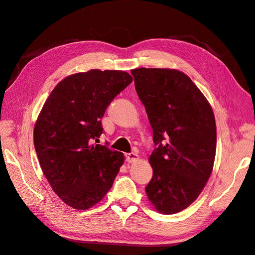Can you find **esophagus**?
Segmentation results:
<instances>
[{
    "mask_svg": "<svg viewBox=\"0 0 255 255\" xmlns=\"http://www.w3.org/2000/svg\"><path fill=\"white\" fill-rule=\"evenodd\" d=\"M138 158H139V156H138L137 153L130 152V153L126 154V159H127V161H128V163H134V161L138 160Z\"/></svg>",
    "mask_w": 255,
    "mask_h": 255,
    "instance_id": "34e87169",
    "label": "esophagus"
}]
</instances>
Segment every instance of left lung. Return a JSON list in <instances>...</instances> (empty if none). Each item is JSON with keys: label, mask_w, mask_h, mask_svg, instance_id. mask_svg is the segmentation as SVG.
Returning <instances> with one entry per match:
<instances>
[{"label": "left lung", "mask_w": 255, "mask_h": 255, "mask_svg": "<svg viewBox=\"0 0 255 255\" xmlns=\"http://www.w3.org/2000/svg\"><path fill=\"white\" fill-rule=\"evenodd\" d=\"M130 73L156 146L149 157L153 176L146 196L159 213H179L201 194L213 171L217 142L213 110L179 70L137 68Z\"/></svg>", "instance_id": "left-lung-1"}]
</instances>
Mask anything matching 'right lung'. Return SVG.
<instances>
[{
	"mask_svg": "<svg viewBox=\"0 0 255 255\" xmlns=\"http://www.w3.org/2000/svg\"><path fill=\"white\" fill-rule=\"evenodd\" d=\"M133 78L98 69L60 81L43 104L34 128L39 164L54 192L75 210L101 201L125 161L123 153L90 144L103 132L107 106Z\"/></svg>",
	"mask_w": 255,
	"mask_h": 255,
	"instance_id": "right-lung-1",
	"label": "right lung"
}]
</instances>
